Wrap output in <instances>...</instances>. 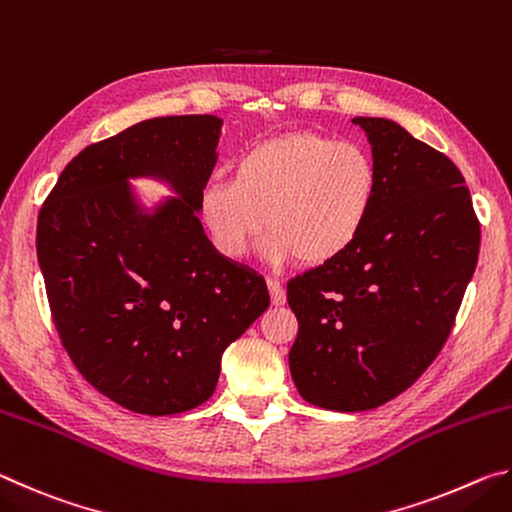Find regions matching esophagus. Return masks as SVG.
I'll return each mask as SVG.
<instances>
[{"instance_id":"obj_1","label":"esophagus","mask_w":512,"mask_h":512,"mask_svg":"<svg viewBox=\"0 0 512 512\" xmlns=\"http://www.w3.org/2000/svg\"><path fill=\"white\" fill-rule=\"evenodd\" d=\"M268 284V291H271V302L277 307V305H284V300H287V293H284V287L280 280H273V277H268L266 280Z\"/></svg>"}]
</instances>
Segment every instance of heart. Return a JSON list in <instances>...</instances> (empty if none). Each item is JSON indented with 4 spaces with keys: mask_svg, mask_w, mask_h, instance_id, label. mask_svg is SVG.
<instances>
[{
    "mask_svg": "<svg viewBox=\"0 0 512 512\" xmlns=\"http://www.w3.org/2000/svg\"><path fill=\"white\" fill-rule=\"evenodd\" d=\"M377 196L379 169L363 146L293 133L241 153L230 180L203 189L201 214L225 255H246L266 223L273 262L325 266L357 244Z\"/></svg>",
    "mask_w": 512,
    "mask_h": 512,
    "instance_id": "1",
    "label": "heart"
}]
</instances>
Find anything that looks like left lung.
Instances as JSON below:
<instances>
[{
  "instance_id": "left-lung-1",
  "label": "left lung",
  "mask_w": 512,
  "mask_h": 512,
  "mask_svg": "<svg viewBox=\"0 0 512 512\" xmlns=\"http://www.w3.org/2000/svg\"><path fill=\"white\" fill-rule=\"evenodd\" d=\"M379 196L357 244L287 284L298 318L291 377L309 404L368 411L406 391L443 350L479 259L463 173L400 124L357 117Z\"/></svg>"
}]
</instances>
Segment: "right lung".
Returning <instances> with one entry per match:
<instances>
[{
	"label": "right lung",
	"instance_id": "right-lung-1",
	"mask_svg": "<svg viewBox=\"0 0 512 512\" xmlns=\"http://www.w3.org/2000/svg\"><path fill=\"white\" fill-rule=\"evenodd\" d=\"M221 119L155 117L85 146L38 216L51 318L76 370L142 415L210 400L221 354L264 314L262 275L223 257L196 212L216 164ZM169 179L180 199L153 215L127 178Z\"/></svg>",
	"mask_w": 512,
	"mask_h": 512
}]
</instances>
